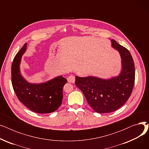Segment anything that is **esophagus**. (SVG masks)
I'll return each mask as SVG.
<instances>
[{
  "instance_id": "34e87169",
  "label": "esophagus",
  "mask_w": 149,
  "mask_h": 149,
  "mask_svg": "<svg viewBox=\"0 0 149 149\" xmlns=\"http://www.w3.org/2000/svg\"><path fill=\"white\" fill-rule=\"evenodd\" d=\"M68 81L69 83H74L75 82V77L72 75H70L68 77Z\"/></svg>"
}]
</instances>
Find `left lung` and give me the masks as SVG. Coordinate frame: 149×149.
Segmentation results:
<instances>
[{
    "label": "left lung",
    "instance_id": "left-lung-1",
    "mask_svg": "<svg viewBox=\"0 0 149 149\" xmlns=\"http://www.w3.org/2000/svg\"><path fill=\"white\" fill-rule=\"evenodd\" d=\"M27 49V43L15 56L11 66V80L14 91L18 99L32 111L49 113L57 111L62 103L63 88L67 83L62 75L45 82H28L21 74L22 57Z\"/></svg>",
    "mask_w": 149,
    "mask_h": 149
}]
</instances>
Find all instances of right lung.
Returning a JSON list of instances; mask_svg holds the SVG:
<instances>
[{"mask_svg": "<svg viewBox=\"0 0 149 149\" xmlns=\"http://www.w3.org/2000/svg\"><path fill=\"white\" fill-rule=\"evenodd\" d=\"M111 46L121 58L120 74L110 79L75 77V85L84 93L93 110L100 113L118 110L130 97L135 83V65L130 52L113 39Z\"/></svg>", "mask_w": 149, "mask_h": 149, "instance_id": "right-lung-1", "label": "right lung"}]
</instances>
